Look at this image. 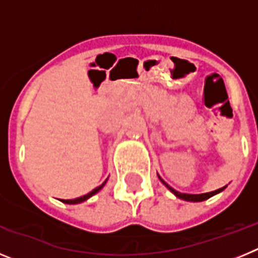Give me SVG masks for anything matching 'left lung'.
I'll list each match as a JSON object with an SVG mask.
<instances>
[{"mask_svg":"<svg viewBox=\"0 0 258 258\" xmlns=\"http://www.w3.org/2000/svg\"><path fill=\"white\" fill-rule=\"evenodd\" d=\"M159 178H160V177H159ZM160 181L163 182V183L165 184L166 187L169 188V190L172 191L173 194H174L175 197H177V198H181V199H183V200H187V202H203V200L209 199V198H211V197H213V195H216V194L221 192V191L225 190V188H226V186H225V187H221V188H218V190H216V191H211V192L195 194V195H194V194H181V192H178V191H175L174 188L170 187V186H168V184H166L165 182H164L161 178H160Z\"/></svg>","mask_w":258,"mask_h":258,"instance_id":"8db88e82","label":"left lung"}]
</instances>
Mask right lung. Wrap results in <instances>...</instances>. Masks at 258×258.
I'll return each mask as SVG.
<instances>
[{
	"mask_svg": "<svg viewBox=\"0 0 258 258\" xmlns=\"http://www.w3.org/2000/svg\"><path fill=\"white\" fill-rule=\"evenodd\" d=\"M106 181H107V179H106ZM106 181H104L103 183L101 184V186H98V187H95L93 191H90V192H89V194H86V195H84V197H80V198H76V199H71V200H61V202H63V203H67V204H77V203L84 202V200L89 199V198L93 197L94 194H97L98 191L101 190V188L104 186V183H106Z\"/></svg>",
	"mask_w": 258,
	"mask_h": 258,
	"instance_id": "1",
	"label": "right lung"
}]
</instances>
